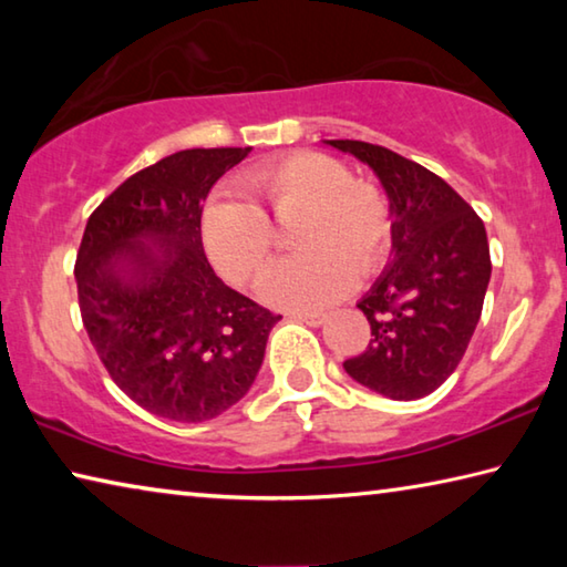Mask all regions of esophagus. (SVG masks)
Masks as SVG:
<instances>
[{"label": "esophagus", "instance_id": "1", "mask_svg": "<svg viewBox=\"0 0 567 567\" xmlns=\"http://www.w3.org/2000/svg\"><path fill=\"white\" fill-rule=\"evenodd\" d=\"M290 318L307 322L310 328H320V324L328 320V312H290Z\"/></svg>", "mask_w": 567, "mask_h": 567}]
</instances>
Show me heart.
Wrapping results in <instances>:
<instances>
[{
	"mask_svg": "<svg viewBox=\"0 0 567 567\" xmlns=\"http://www.w3.org/2000/svg\"><path fill=\"white\" fill-rule=\"evenodd\" d=\"M239 197L209 199L203 215L207 252L229 280L257 285L277 255L275 223H290L300 249L270 280L265 295L282 305H324L342 297L354 275L370 277L392 245L390 203L378 185L352 179L340 159L290 152L260 162L239 177Z\"/></svg>",
	"mask_w": 567,
	"mask_h": 567,
	"instance_id": "1",
	"label": "heart"
}]
</instances>
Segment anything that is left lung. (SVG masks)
<instances>
[{"mask_svg":"<svg viewBox=\"0 0 567 567\" xmlns=\"http://www.w3.org/2000/svg\"><path fill=\"white\" fill-rule=\"evenodd\" d=\"M324 142L375 172L392 215V260L358 302L372 340L342 368L390 400L425 398L453 375L483 312L493 270L485 225L417 162L370 142Z\"/></svg>","mask_w":567,"mask_h":567,"instance_id":"1","label":"left lung"}]
</instances>
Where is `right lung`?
Instances as JSON below:
<instances>
[{
	"instance_id": "1",
	"label": "right lung",
	"mask_w": 567,
	"mask_h": 567,
	"mask_svg": "<svg viewBox=\"0 0 567 567\" xmlns=\"http://www.w3.org/2000/svg\"><path fill=\"white\" fill-rule=\"evenodd\" d=\"M249 147L182 150L94 209L76 252L84 330L124 395L152 415L205 422L247 395L282 315L215 275L203 203Z\"/></svg>"
}]
</instances>
